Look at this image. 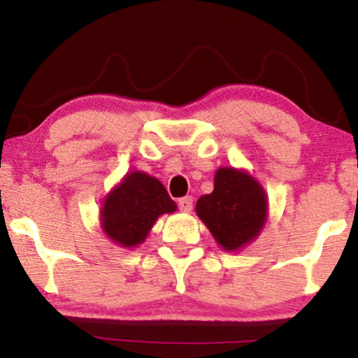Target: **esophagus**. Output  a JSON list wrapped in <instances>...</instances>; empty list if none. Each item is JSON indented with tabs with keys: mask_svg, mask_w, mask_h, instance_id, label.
<instances>
[{
	"mask_svg": "<svg viewBox=\"0 0 358 358\" xmlns=\"http://www.w3.org/2000/svg\"><path fill=\"white\" fill-rule=\"evenodd\" d=\"M178 207L182 212H190L192 207H194V199L190 197V195H187V197H182L178 200Z\"/></svg>",
	"mask_w": 358,
	"mask_h": 358,
	"instance_id": "esophagus-1",
	"label": "esophagus"
}]
</instances>
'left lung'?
I'll return each mask as SVG.
<instances>
[{"label": "left lung", "mask_w": 358, "mask_h": 358, "mask_svg": "<svg viewBox=\"0 0 358 358\" xmlns=\"http://www.w3.org/2000/svg\"><path fill=\"white\" fill-rule=\"evenodd\" d=\"M199 217L224 250H238L258 236L266 217L263 188L233 168L215 173L214 190L197 200Z\"/></svg>", "instance_id": "left-lung-1"}]
</instances>
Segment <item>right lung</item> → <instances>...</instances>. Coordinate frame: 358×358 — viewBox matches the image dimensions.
I'll return each mask as SVG.
<instances>
[{
    "label": "right lung",
    "instance_id": "1",
    "mask_svg": "<svg viewBox=\"0 0 358 358\" xmlns=\"http://www.w3.org/2000/svg\"><path fill=\"white\" fill-rule=\"evenodd\" d=\"M175 209L176 203L159 180L134 171L105 200L101 212L103 231L115 243L131 248L146 239L161 214H170Z\"/></svg>",
    "mask_w": 358,
    "mask_h": 358
}]
</instances>
